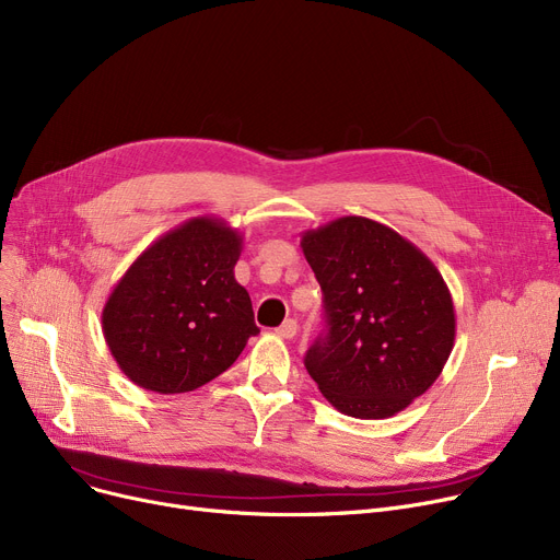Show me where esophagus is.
Wrapping results in <instances>:
<instances>
[{
  "label": "esophagus",
  "instance_id": "obj_1",
  "mask_svg": "<svg viewBox=\"0 0 560 560\" xmlns=\"http://www.w3.org/2000/svg\"><path fill=\"white\" fill-rule=\"evenodd\" d=\"M298 329H300V327H298V319H292V317H290V319H285L283 325L277 329V334H279L281 338L290 340V338H295V336H298Z\"/></svg>",
  "mask_w": 560,
  "mask_h": 560
}]
</instances>
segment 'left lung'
<instances>
[{
  "instance_id": "left-lung-1",
  "label": "left lung",
  "mask_w": 560,
  "mask_h": 560,
  "mask_svg": "<svg viewBox=\"0 0 560 560\" xmlns=\"http://www.w3.org/2000/svg\"><path fill=\"white\" fill-rule=\"evenodd\" d=\"M302 249L327 317L306 351L308 374L340 413L393 418L433 386L454 349L443 275L404 235L359 215L304 231Z\"/></svg>"
}]
</instances>
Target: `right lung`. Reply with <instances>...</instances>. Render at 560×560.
<instances>
[{
	"instance_id": "1",
	"label": "right lung",
	"mask_w": 560,
	"mask_h": 560,
	"mask_svg": "<svg viewBox=\"0 0 560 560\" xmlns=\"http://www.w3.org/2000/svg\"><path fill=\"white\" fill-rule=\"evenodd\" d=\"M243 235L218 218H192L161 235L115 283L102 329L136 386L190 393L220 376L258 334L249 292L233 268Z\"/></svg>"
}]
</instances>
